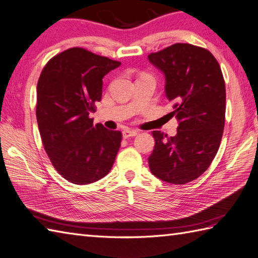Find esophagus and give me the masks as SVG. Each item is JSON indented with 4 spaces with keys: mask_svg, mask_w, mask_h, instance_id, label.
Segmentation results:
<instances>
[{
    "mask_svg": "<svg viewBox=\"0 0 258 258\" xmlns=\"http://www.w3.org/2000/svg\"><path fill=\"white\" fill-rule=\"evenodd\" d=\"M138 135V132L134 130H124L123 131V138L128 139V138H134V136Z\"/></svg>",
    "mask_w": 258,
    "mask_h": 258,
    "instance_id": "34e87169",
    "label": "esophagus"
}]
</instances>
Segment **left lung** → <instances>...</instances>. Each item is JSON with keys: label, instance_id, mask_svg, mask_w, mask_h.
<instances>
[{"label": "left lung", "instance_id": "8db88e82", "mask_svg": "<svg viewBox=\"0 0 258 258\" xmlns=\"http://www.w3.org/2000/svg\"><path fill=\"white\" fill-rule=\"evenodd\" d=\"M149 59L165 76V94L174 103L168 115L178 120L175 136L152 133L150 169L164 182L186 184L210 167L220 149L226 109L222 70L210 51L187 43L151 53Z\"/></svg>", "mask_w": 258, "mask_h": 258}]
</instances>
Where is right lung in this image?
Masks as SVG:
<instances>
[{
  "label": "right lung",
  "instance_id": "right-lung-1",
  "mask_svg": "<svg viewBox=\"0 0 258 258\" xmlns=\"http://www.w3.org/2000/svg\"><path fill=\"white\" fill-rule=\"evenodd\" d=\"M120 62L72 47L52 57L36 87V119L46 154L59 175L78 185L108 174L122 141L119 131L93 125L103 78Z\"/></svg>",
  "mask_w": 258,
  "mask_h": 258
}]
</instances>
